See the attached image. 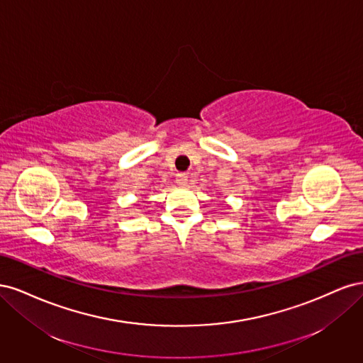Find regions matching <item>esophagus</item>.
I'll return each mask as SVG.
<instances>
[{
	"instance_id": "esophagus-1",
	"label": "esophagus",
	"mask_w": 363,
	"mask_h": 363,
	"mask_svg": "<svg viewBox=\"0 0 363 363\" xmlns=\"http://www.w3.org/2000/svg\"><path fill=\"white\" fill-rule=\"evenodd\" d=\"M175 183L179 186H186L188 184V175L186 174H177V179H175Z\"/></svg>"
}]
</instances>
